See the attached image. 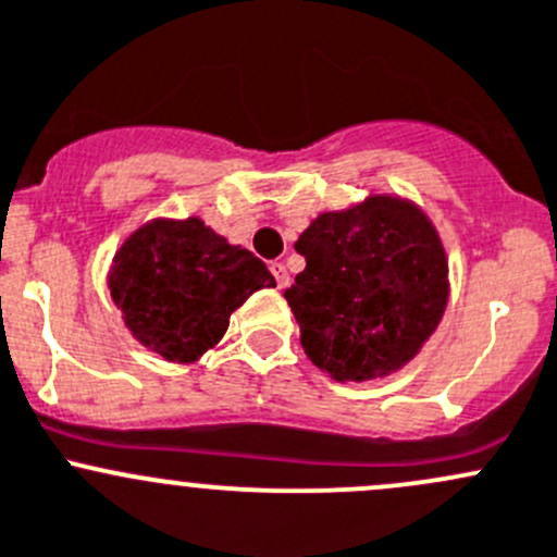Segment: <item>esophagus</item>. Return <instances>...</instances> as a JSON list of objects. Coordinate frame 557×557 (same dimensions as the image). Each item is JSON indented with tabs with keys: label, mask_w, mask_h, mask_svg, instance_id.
I'll return each mask as SVG.
<instances>
[{
	"label": "esophagus",
	"mask_w": 557,
	"mask_h": 557,
	"mask_svg": "<svg viewBox=\"0 0 557 557\" xmlns=\"http://www.w3.org/2000/svg\"><path fill=\"white\" fill-rule=\"evenodd\" d=\"M269 269H272V274H274V283H277V288H280V290H283V288H288V285H290V274H288V269H285L283 263H280V261H274L272 267H269Z\"/></svg>",
	"instance_id": "34e87169"
}]
</instances>
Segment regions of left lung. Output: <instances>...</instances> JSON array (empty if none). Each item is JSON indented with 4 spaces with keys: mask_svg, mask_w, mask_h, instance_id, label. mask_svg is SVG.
I'll return each mask as SVG.
<instances>
[{
    "mask_svg": "<svg viewBox=\"0 0 557 557\" xmlns=\"http://www.w3.org/2000/svg\"><path fill=\"white\" fill-rule=\"evenodd\" d=\"M296 252L307 267L285 299L310 361L339 383L396 372L440 325L447 261L418 207L372 196L356 210L325 212Z\"/></svg>",
    "mask_w": 557,
    "mask_h": 557,
    "instance_id": "1",
    "label": "left lung"
}]
</instances>
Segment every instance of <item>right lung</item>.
I'll use <instances>...</instances> for the list:
<instances>
[{
	"mask_svg": "<svg viewBox=\"0 0 557 557\" xmlns=\"http://www.w3.org/2000/svg\"><path fill=\"white\" fill-rule=\"evenodd\" d=\"M272 285L261 258L228 245L196 218L134 232L110 272L112 299L132 334L177 363L210 350L247 296Z\"/></svg>",
	"mask_w": 557,
	"mask_h": 557,
	"instance_id": "obj_1",
	"label": "right lung"
}]
</instances>
